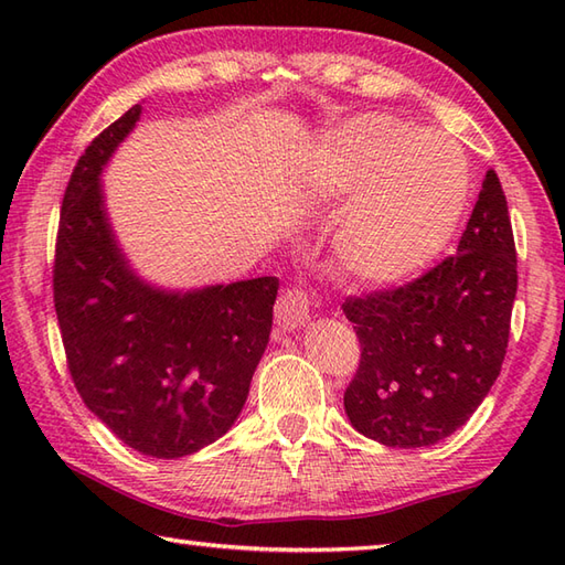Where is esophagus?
Segmentation results:
<instances>
[{
  "label": "esophagus",
  "mask_w": 565,
  "mask_h": 565,
  "mask_svg": "<svg viewBox=\"0 0 565 565\" xmlns=\"http://www.w3.org/2000/svg\"><path fill=\"white\" fill-rule=\"evenodd\" d=\"M274 320L281 330H296L310 320V301L308 294L301 289H289L279 296L274 306Z\"/></svg>",
  "instance_id": "obj_1"
}]
</instances>
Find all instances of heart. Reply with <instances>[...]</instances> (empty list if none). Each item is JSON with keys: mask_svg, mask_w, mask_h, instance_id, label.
Returning a JSON list of instances; mask_svg holds the SVG:
<instances>
[{"mask_svg": "<svg viewBox=\"0 0 565 565\" xmlns=\"http://www.w3.org/2000/svg\"><path fill=\"white\" fill-rule=\"evenodd\" d=\"M308 194L352 201L338 255L356 279H415L449 245L468 199V160L439 130L364 114L322 138L306 167Z\"/></svg>", "mask_w": 565, "mask_h": 565, "instance_id": "1", "label": "heart"}]
</instances>
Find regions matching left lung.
I'll return each instance as SVG.
<instances>
[{"mask_svg":"<svg viewBox=\"0 0 565 565\" xmlns=\"http://www.w3.org/2000/svg\"><path fill=\"white\" fill-rule=\"evenodd\" d=\"M514 294L508 201L490 170L454 257L401 289L344 303L362 344L344 393L352 427L386 447L417 449L466 425L500 376Z\"/></svg>","mask_w":565,"mask_h":565,"instance_id":"left-lung-1","label":"left lung"}]
</instances>
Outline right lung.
<instances>
[{"mask_svg":"<svg viewBox=\"0 0 565 565\" xmlns=\"http://www.w3.org/2000/svg\"><path fill=\"white\" fill-rule=\"evenodd\" d=\"M136 104L77 160L60 211L53 294L84 405L154 459H179L235 425L267 350L274 276L164 289L136 271L106 211L102 174L140 121Z\"/></svg>","mask_w":565,"mask_h":565,"instance_id":"1","label":"right lung"}]
</instances>
